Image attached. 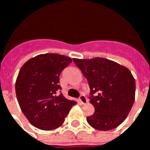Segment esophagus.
<instances>
[{"mask_svg": "<svg viewBox=\"0 0 150 150\" xmlns=\"http://www.w3.org/2000/svg\"><path fill=\"white\" fill-rule=\"evenodd\" d=\"M79 100V103L81 104H83V105L88 103V99H87V97H86L85 96H83V95H81V96H80Z\"/></svg>", "mask_w": 150, "mask_h": 150, "instance_id": "obj_1", "label": "esophagus"}]
</instances>
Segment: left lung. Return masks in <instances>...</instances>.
Returning <instances> with one entry per match:
<instances>
[{"label":"left lung","mask_w":150,"mask_h":150,"mask_svg":"<svg viewBox=\"0 0 150 150\" xmlns=\"http://www.w3.org/2000/svg\"><path fill=\"white\" fill-rule=\"evenodd\" d=\"M88 79L93 115L87 117L90 125L100 131L116 129L128 116L135 100V79L129 69L117 62L96 57L73 59ZM96 93L97 96H93Z\"/></svg>","instance_id":"1"}]
</instances>
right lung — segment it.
Here are the masks:
<instances>
[{"label": "right lung", "instance_id": "1", "mask_svg": "<svg viewBox=\"0 0 150 150\" xmlns=\"http://www.w3.org/2000/svg\"><path fill=\"white\" fill-rule=\"evenodd\" d=\"M72 62L59 54H42L25 62L15 83L16 96L22 112L32 125L52 130L62 125L75 101L62 93L59 75Z\"/></svg>", "mask_w": 150, "mask_h": 150}]
</instances>
